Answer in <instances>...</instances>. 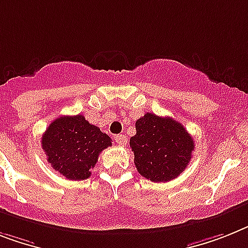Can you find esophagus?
Returning <instances> with one entry per match:
<instances>
[{"label":"esophagus","mask_w":248,"mask_h":248,"mask_svg":"<svg viewBox=\"0 0 248 248\" xmlns=\"http://www.w3.org/2000/svg\"><path fill=\"white\" fill-rule=\"evenodd\" d=\"M114 140H115L119 146H125L128 139H126V137L124 136V134H116V136L114 137Z\"/></svg>","instance_id":"esophagus-1"}]
</instances>
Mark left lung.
Segmentation results:
<instances>
[{
	"instance_id": "obj_1",
	"label": "left lung",
	"mask_w": 248,
	"mask_h": 248,
	"mask_svg": "<svg viewBox=\"0 0 248 248\" xmlns=\"http://www.w3.org/2000/svg\"><path fill=\"white\" fill-rule=\"evenodd\" d=\"M137 134L130 138L138 172L155 183L176 179L189 165L194 139L179 122L147 112L136 122Z\"/></svg>"
}]
</instances>
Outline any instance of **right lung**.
Masks as SVG:
<instances>
[{
    "label": "right lung",
    "mask_w": 248,
    "mask_h": 248,
    "mask_svg": "<svg viewBox=\"0 0 248 248\" xmlns=\"http://www.w3.org/2000/svg\"><path fill=\"white\" fill-rule=\"evenodd\" d=\"M111 138L99 126L90 124L83 115L59 116L42 137L48 162L68 180H86Z\"/></svg>",
    "instance_id": "add662e5"
}]
</instances>
